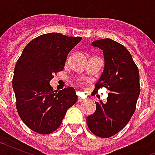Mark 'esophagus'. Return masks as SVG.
I'll list each match as a JSON object with an SVG mask.
<instances>
[{
    "instance_id": "1",
    "label": "esophagus",
    "mask_w": 155,
    "mask_h": 155,
    "mask_svg": "<svg viewBox=\"0 0 155 155\" xmlns=\"http://www.w3.org/2000/svg\"><path fill=\"white\" fill-rule=\"evenodd\" d=\"M84 101V99L83 97H81V96H79L78 97V102H81V101Z\"/></svg>"
}]
</instances>
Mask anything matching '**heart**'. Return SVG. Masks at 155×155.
<instances>
[{"instance_id": "heart-1", "label": "heart", "mask_w": 155, "mask_h": 155, "mask_svg": "<svg viewBox=\"0 0 155 155\" xmlns=\"http://www.w3.org/2000/svg\"><path fill=\"white\" fill-rule=\"evenodd\" d=\"M79 84H80L81 86H83V85H84V83H82V82H80V83H79Z\"/></svg>"}]
</instances>
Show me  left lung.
<instances>
[{"label":"left lung","instance_id":"8db88e82","mask_svg":"<svg viewBox=\"0 0 155 155\" xmlns=\"http://www.w3.org/2000/svg\"><path fill=\"white\" fill-rule=\"evenodd\" d=\"M92 45L101 49L104 57V71L94 92L104 87L110 93L106 103L95 102L96 110L86 121L94 135L110 138L129 123L135 111L140 93L139 69L129 51L117 41L102 39Z\"/></svg>","mask_w":155,"mask_h":155}]
</instances>
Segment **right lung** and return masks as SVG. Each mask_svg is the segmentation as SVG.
Masks as SVG:
<instances>
[{
  "mask_svg": "<svg viewBox=\"0 0 155 155\" xmlns=\"http://www.w3.org/2000/svg\"><path fill=\"white\" fill-rule=\"evenodd\" d=\"M81 39L61 33L41 35L29 42L15 64L12 86L16 110L22 121L36 133L55 131L68 109L77 101L74 88L57 92L50 81L64 70L69 52Z\"/></svg>",
  "mask_w": 155,
  "mask_h": 155,
  "instance_id": "obj_1",
  "label": "right lung"
}]
</instances>
